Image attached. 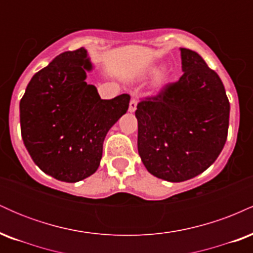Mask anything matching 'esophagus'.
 Returning <instances> with one entry per match:
<instances>
[{
	"label": "esophagus",
	"mask_w": 253,
	"mask_h": 253,
	"mask_svg": "<svg viewBox=\"0 0 253 253\" xmlns=\"http://www.w3.org/2000/svg\"><path fill=\"white\" fill-rule=\"evenodd\" d=\"M136 104H138V100H136L135 97H133L132 100H130V102H129V107H128V110H129L130 113L135 112V109H136Z\"/></svg>",
	"instance_id": "1"
}]
</instances>
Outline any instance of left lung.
Here are the masks:
<instances>
[{
    "label": "left lung",
    "mask_w": 253,
    "mask_h": 253,
    "mask_svg": "<svg viewBox=\"0 0 253 253\" xmlns=\"http://www.w3.org/2000/svg\"><path fill=\"white\" fill-rule=\"evenodd\" d=\"M184 74L136 106L138 152L150 173L183 182L207 170L227 139L229 102L217 74L181 48Z\"/></svg>",
    "instance_id": "1"
}]
</instances>
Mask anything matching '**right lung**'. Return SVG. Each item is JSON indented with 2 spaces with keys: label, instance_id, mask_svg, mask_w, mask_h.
I'll list each match as a JSON object with an SVG mask.
<instances>
[{
  "label": "right lung",
  "instance_id": "obj_1",
  "mask_svg": "<svg viewBox=\"0 0 253 253\" xmlns=\"http://www.w3.org/2000/svg\"><path fill=\"white\" fill-rule=\"evenodd\" d=\"M86 50L68 51L38 71L20 101L24 144L40 170L75 183L97 170L107 133L129 106L128 94L102 100L86 84Z\"/></svg>",
  "mask_w": 253,
  "mask_h": 253
}]
</instances>
